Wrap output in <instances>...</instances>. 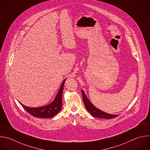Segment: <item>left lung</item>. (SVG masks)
Masks as SVG:
<instances>
[{
	"mask_svg": "<svg viewBox=\"0 0 150 150\" xmlns=\"http://www.w3.org/2000/svg\"><path fill=\"white\" fill-rule=\"evenodd\" d=\"M81 92L82 94V98H83V101L84 103V105L86 107V110L88 111V112L95 117L99 118H104V119H111L114 118L118 116V115H112L110 114H108L106 112H104V111H101L97 108H96L88 99L87 96H86L84 91L82 89Z\"/></svg>",
	"mask_w": 150,
	"mask_h": 150,
	"instance_id": "1",
	"label": "left lung"
}]
</instances>
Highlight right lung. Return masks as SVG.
I'll return each instance as SVG.
<instances>
[{
    "label": "right lung",
    "instance_id": "add662e5",
    "mask_svg": "<svg viewBox=\"0 0 150 150\" xmlns=\"http://www.w3.org/2000/svg\"><path fill=\"white\" fill-rule=\"evenodd\" d=\"M66 79L64 80L62 85L60 87L59 91L58 92L57 96L54 100L48 105L40 107H29L25 106L19 103L23 108L32 116L40 118H52L57 115L61 110L62 105V92L64 89V85Z\"/></svg>",
    "mask_w": 150,
    "mask_h": 150
}]
</instances>
